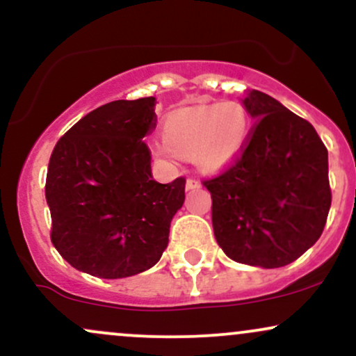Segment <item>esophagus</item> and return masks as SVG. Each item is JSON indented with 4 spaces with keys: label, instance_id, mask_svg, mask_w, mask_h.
Segmentation results:
<instances>
[{
    "label": "esophagus",
    "instance_id": "1",
    "mask_svg": "<svg viewBox=\"0 0 356 356\" xmlns=\"http://www.w3.org/2000/svg\"><path fill=\"white\" fill-rule=\"evenodd\" d=\"M197 187H201V182H199L197 179L189 177L186 181V189H197Z\"/></svg>",
    "mask_w": 356,
    "mask_h": 356
}]
</instances>
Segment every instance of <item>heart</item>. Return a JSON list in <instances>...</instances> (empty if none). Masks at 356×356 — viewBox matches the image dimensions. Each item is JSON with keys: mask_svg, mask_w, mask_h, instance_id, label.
<instances>
[{"mask_svg": "<svg viewBox=\"0 0 356 356\" xmlns=\"http://www.w3.org/2000/svg\"><path fill=\"white\" fill-rule=\"evenodd\" d=\"M249 134L246 108L238 102L204 104L179 108L164 122V140L152 145L154 155L172 162L179 155L192 157L201 170H218L243 149Z\"/></svg>", "mask_w": 356, "mask_h": 356, "instance_id": "heart-1", "label": "heart"}]
</instances>
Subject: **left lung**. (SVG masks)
I'll return each instance as SVG.
<instances>
[{
  "label": "left lung",
  "mask_w": 356,
  "mask_h": 356,
  "mask_svg": "<svg viewBox=\"0 0 356 356\" xmlns=\"http://www.w3.org/2000/svg\"><path fill=\"white\" fill-rule=\"evenodd\" d=\"M254 118L241 154L204 179L216 241L231 259L281 268L320 239L332 206L328 150L314 127L263 92L248 93Z\"/></svg>",
  "instance_id": "obj_1"
}]
</instances>
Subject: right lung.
Wrapping results in <instances>:
<instances>
[{
	"mask_svg": "<svg viewBox=\"0 0 356 356\" xmlns=\"http://www.w3.org/2000/svg\"><path fill=\"white\" fill-rule=\"evenodd\" d=\"M155 99L92 110L56 142L47 172L50 238L79 271L117 280L152 268L169 243L186 179L159 184L142 138L157 124Z\"/></svg>",
	"mask_w": 356,
	"mask_h": 356,
	"instance_id": "right-lung-1",
	"label": "right lung"
}]
</instances>
